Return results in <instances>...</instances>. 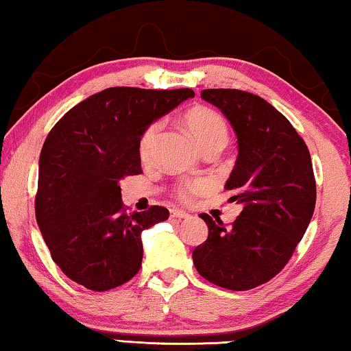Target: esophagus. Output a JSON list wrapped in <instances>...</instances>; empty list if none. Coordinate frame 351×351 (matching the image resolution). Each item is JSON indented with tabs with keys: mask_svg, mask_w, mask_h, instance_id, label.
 I'll return each mask as SVG.
<instances>
[{
	"mask_svg": "<svg viewBox=\"0 0 351 351\" xmlns=\"http://www.w3.org/2000/svg\"><path fill=\"white\" fill-rule=\"evenodd\" d=\"M171 217L172 218H188L190 215L185 210H179V209H172L171 210Z\"/></svg>",
	"mask_w": 351,
	"mask_h": 351,
	"instance_id": "34e87169",
	"label": "esophagus"
}]
</instances>
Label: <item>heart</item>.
Wrapping results in <instances>:
<instances>
[{"instance_id": "obj_1", "label": "heart", "mask_w": 351, "mask_h": 351, "mask_svg": "<svg viewBox=\"0 0 351 351\" xmlns=\"http://www.w3.org/2000/svg\"><path fill=\"white\" fill-rule=\"evenodd\" d=\"M184 123L186 130L190 131L193 138L196 139L197 145L206 147L212 144V142H223L226 144L228 141V126L223 117L210 108H195L188 110L185 114ZM160 133V123H152L149 128L144 131L142 138L139 141V156L141 160L147 163L152 160V156L155 154V145L156 138ZM207 188V180L196 179V180H188L180 184L176 188V195L182 201L191 199L195 195H199Z\"/></svg>"}]
</instances>
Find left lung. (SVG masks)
Here are the masks:
<instances>
[{"instance_id":"obj_1","label":"left lung","mask_w":351,"mask_h":351,"mask_svg":"<svg viewBox=\"0 0 351 351\" xmlns=\"http://www.w3.org/2000/svg\"><path fill=\"white\" fill-rule=\"evenodd\" d=\"M201 98L236 131L239 155L225 188L234 191L230 201L242 212L231 228L201 213L209 236L193 250V263L210 283L245 291L285 267L312 220L317 185L311 154L287 117L260 96L209 88Z\"/></svg>"}]
</instances>
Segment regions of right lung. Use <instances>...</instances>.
<instances>
[{
    "label": "right lung",
    "instance_id": "obj_1",
    "mask_svg": "<svg viewBox=\"0 0 351 351\" xmlns=\"http://www.w3.org/2000/svg\"><path fill=\"white\" fill-rule=\"evenodd\" d=\"M193 96L191 88H106L50 130L34 210L52 260L71 280L108 291L139 272L142 231L167 220L169 210L126 213L120 182L142 172L139 141L152 121Z\"/></svg>",
    "mask_w": 351,
    "mask_h": 351
}]
</instances>
